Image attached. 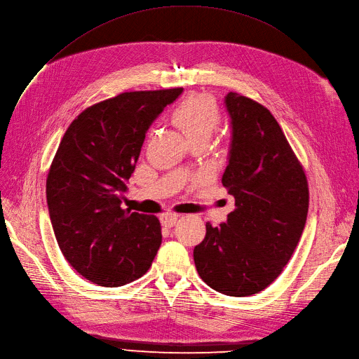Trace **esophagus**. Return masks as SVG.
<instances>
[{
    "instance_id": "esophagus-1",
    "label": "esophagus",
    "mask_w": 359,
    "mask_h": 359,
    "mask_svg": "<svg viewBox=\"0 0 359 359\" xmlns=\"http://www.w3.org/2000/svg\"><path fill=\"white\" fill-rule=\"evenodd\" d=\"M177 218H179V215H177V214H173V212H164V214L160 215L161 224H163L164 227H168V229L173 227V226L176 224Z\"/></svg>"
}]
</instances>
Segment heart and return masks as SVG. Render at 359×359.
<instances>
[{
	"label": "heart",
	"instance_id": "1",
	"mask_svg": "<svg viewBox=\"0 0 359 359\" xmlns=\"http://www.w3.org/2000/svg\"><path fill=\"white\" fill-rule=\"evenodd\" d=\"M171 120L192 142L199 137H211L220 123V111L211 97L195 93L176 107Z\"/></svg>",
	"mask_w": 359,
	"mask_h": 359
}]
</instances>
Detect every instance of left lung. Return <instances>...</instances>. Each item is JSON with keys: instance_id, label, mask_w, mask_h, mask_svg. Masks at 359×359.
<instances>
[{"instance_id": "1", "label": "left lung", "mask_w": 359, "mask_h": 359, "mask_svg": "<svg viewBox=\"0 0 359 359\" xmlns=\"http://www.w3.org/2000/svg\"><path fill=\"white\" fill-rule=\"evenodd\" d=\"M230 145L223 186L235 196L226 223L194 249L195 267L214 290L251 296L271 285L306 223L308 183L285 133L266 107L229 92Z\"/></svg>"}]
</instances>
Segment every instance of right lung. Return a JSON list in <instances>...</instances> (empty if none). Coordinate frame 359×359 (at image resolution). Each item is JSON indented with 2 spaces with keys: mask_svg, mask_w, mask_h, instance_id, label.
Masks as SVG:
<instances>
[{
  "mask_svg": "<svg viewBox=\"0 0 359 359\" xmlns=\"http://www.w3.org/2000/svg\"><path fill=\"white\" fill-rule=\"evenodd\" d=\"M182 92L120 93L86 108L61 139L46 179L48 212L61 252L92 283H130L157 255L158 218L121 210V201L148 129Z\"/></svg>",
  "mask_w": 359,
  "mask_h": 359,
  "instance_id": "right-lung-1",
  "label": "right lung"
}]
</instances>
